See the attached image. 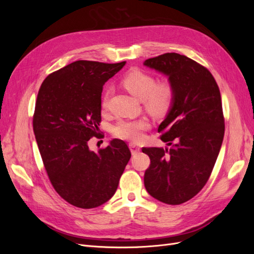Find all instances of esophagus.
<instances>
[{
  "label": "esophagus",
  "instance_id": "obj_1",
  "mask_svg": "<svg viewBox=\"0 0 254 254\" xmlns=\"http://www.w3.org/2000/svg\"><path fill=\"white\" fill-rule=\"evenodd\" d=\"M129 148H130V151H131L132 155H136V153L140 152V150H141V148L139 147V146H136L133 143H130L129 144Z\"/></svg>",
  "mask_w": 254,
  "mask_h": 254
}]
</instances>
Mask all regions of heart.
<instances>
[{
	"label": "heart",
	"mask_w": 254,
	"mask_h": 254,
	"mask_svg": "<svg viewBox=\"0 0 254 254\" xmlns=\"http://www.w3.org/2000/svg\"><path fill=\"white\" fill-rule=\"evenodd\" d=\"M122 86L130 94L143 102L145 108L153 115L162 117L173 104L175 90L173 84L168 81L156 83L151 75L142 71H131L122 79ZM108 105V92L103 98L102 106L106 108ZM149 128L147 119L140 118L136 120H120L112 128L113 134L123 140L139 141L143 132Z\"/></svg>",
	"instance_id": "obj_1"
}]
</instances>
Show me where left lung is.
I'll use <instances>...</instances> for the list:
<instances>
[{
  "label": "left lung",
  "instance_id": "8db88e82",
  "mask_svg": "<svg viewBox=\"0 0 254 254\" xmlns=\"http://www.w3.org/2000/svg\"><path fill=\"white\" fill-rule=\"evenodd\" d=\"M144 65L167 76L173 104L158 132L167 147H143L150 158L144 175L148 194L167 204L197 195L213 171L225 134L220 92L210 71L190 58L166 53Z\"/></svg>",
  "mask_w": 254,
  "mask_h": 254
}]
</instances>
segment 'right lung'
Listing matches in <instances>:
<instances>
[{"label": "right lung", "mask_w": 254, "mask_h": 254, "mask_svg": "<svg viewBox=\"0 0 254 254\" xmlns=\"http://www.w3.org/2000/svg\"><path fill=\"white\" fill-rule=\"evenodd\" d=\"M125 64L75 61L50 74L38 92L33 127L45 171L57 193L81 209L109 200L131 157L119 139L97 152L88 146L102 120L103 86Z\"/></svg>", "instance_id": "1"}]
</instances>
